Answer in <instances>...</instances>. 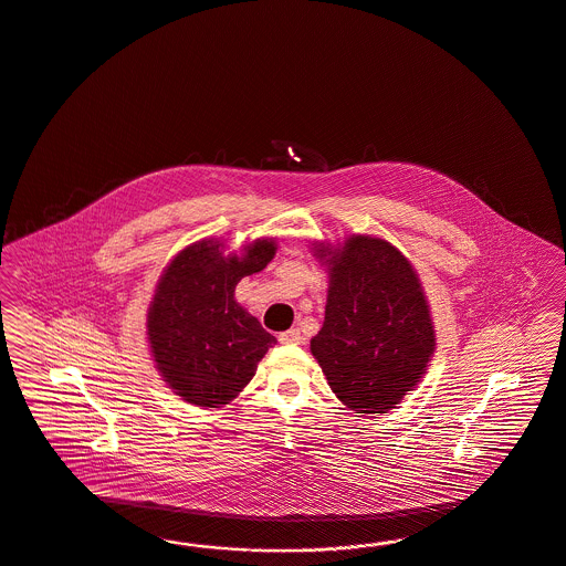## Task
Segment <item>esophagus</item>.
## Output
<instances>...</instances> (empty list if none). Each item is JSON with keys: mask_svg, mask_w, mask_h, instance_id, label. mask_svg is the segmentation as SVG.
<instances>
[{"mask_svg": "<svg viewBox=\"0 0 566 566\" xmlns=\"http://www.w3.org/2000/svg\"><path fill=\"white\" fill-rule=\"evenodd\" d=\"M277 340H280L282 345H298V343L303 340V336H301L298 328H293V331L282 332V334L277 336Z\"/></svg>", "mask_w": 566, "mask_h": 566, "instance_id": "obj_1", "label": "esophagus"}]
</instances>
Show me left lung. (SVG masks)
<instances>
[{
    "mask_svg": "<svg viewBox=\"0 0 566 566\" xmlns=\"http://www.w3.org/2000/svg\"><path fill=\"white\" fill-rule=\"evenodd\" d=\"M326 254L331 249H317ZM328 261L331 291L313 357L347 408L385 413L416 387L434 352L420 280L403 254L370 235H352Z\"/></svg>",
    "mask_w": 566,
    "mask_h": 566,
    "instance_id": "1",
    "label": "left lung"
}]
</instances>
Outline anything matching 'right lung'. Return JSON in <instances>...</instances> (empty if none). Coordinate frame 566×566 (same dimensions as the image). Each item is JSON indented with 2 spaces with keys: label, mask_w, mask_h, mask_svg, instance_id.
<instances>
[{
  "label": "right lung",
  "mask_w": 566,
  "mask_h": 566,
  "mask_svg": "<svg viewBox=\"0 0 566 566\" xmlns=\"http://www.w3.org/2000/svg\"><path fill=\"white\" fill-rule=\"evenodd\" d=\"M213 240L184 249L165 270L148 312V340L169 387L200 408H219L244 389L275 338L234 301L235 284L275 254L256 240L221 256Z\"/></svg>",
  "instance_id": "obj_1"
}]
</instances>
